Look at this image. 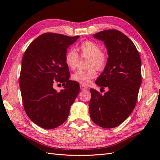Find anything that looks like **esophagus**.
Masks as SVG:
<instances>
[{
  "mask_svg": "<svg viewBox=\"0 0 160 160\" xmlns=\"http://www.w3.org/2000/svg\"><path fill=\"white\" fill-rule=\"evenodd\" d=\"M80 89H81V90H82V91H84V90L88 89V88H87V87H86L85 85L81 84V85H80Z\"/></svg>",
  "mask_w": 160,
  "mask_h": 160,
  "instance_id": "esophagus-1",
  "label": "esophagus"
}]
</instances>
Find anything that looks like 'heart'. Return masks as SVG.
Returning <instances> with one entry per match:
<instances>
[{
    "label": "heart",
    "instance_id": "obj_1",
    "mask_svg": "<svg viewBox=\"0 0 160 160\" xmlns=\"http://www.w3.org/2000/svg\"><path fill=\"white\" fill-rule=\"evenodd\" d=\"M77 51L82 57H88L87 61L88 69L79 70L71 76L72 79L82 85H89L92 79L97 77L95 68L101 71L107 65L108 58L103 52L101 51L100 46L92 41H85L77 47ZM79 55L74 50H69L65 55V62L69 69H76L79 62Z\"/></svg>",
    "mask_w": 160,
    "mask_h": 160
}]
</instances>
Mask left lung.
I'll return each mask as SVG.
<instances>
[{
    "label": "left lung",
    "mask_w": 160,
    "mask_h": 160,
    "mask_svg": "<svg viewBox=\"0 0 160 160\" xmlns=\"http://www.w3.org/2000/svg\"><path fill=\"white\" fill-rule=\"evenodd\" d=\"M94 37L104 42L109 55L95 83L108 91L101 95L90 89V117L101 128H113L123 123L136 105L142 83L141 59L133 42L118 30H105Z\"/></svg>",
    "instance_id": "8db88e82"
}]
</instances>
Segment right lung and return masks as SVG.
<instances>
[{"mask_svg": "<svg viewBox=\"0 0 160 160\" xmlns=\"http://www.w3.org/2000/svg\"><path fill=\"white\" fill-rule=\"evenodd\" d=\"M79 37L43 33L24 53L19 77L24 109L42 128L52 129L63 123L79 93V83L69 79L70 72L65 62L67 49ZM57 82H61L65 89L56 91L53 86Z\"/></svg>", "mask_w": 160, "mask_h": 160, "instance_id": "add662e5", "label": "right lung"}]
</instances>
